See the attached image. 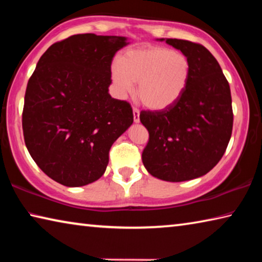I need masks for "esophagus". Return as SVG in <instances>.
<instances>
[{"label": "esophagus", "instance_id": "obj_1", "mask_svg": "<svg viewBox=\"0 0 262 262\" xmlns=\"http://www.w3.org/2000/svg\"><path fill=\"white\" fill-rule=\"evenodd\" d=\"M133 117H134V122L139 123L140 122V111L137 108H133Z\"/></svg>", "mask_w": 262, "mask_h": 262}]
</instances>
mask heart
<instances>
[{
    "mask_svg": "<svg viewBox=\"0 0 262 262\" xmlns=\"http://www.w3.org/2000/svg\"><path fill=\"white\" fill-rule=\"evenodd\" d=\"M115 91L126 97L134 90L145 107L161 111L180 99L190 77V62L183 53L161 46L127 51L111 68Z\"/></svg>",
    "mask_w": 262,
    "mask_h": 262,
    "instance_id": "b5f03b06",
    "label": "heart"
}]
</instances>
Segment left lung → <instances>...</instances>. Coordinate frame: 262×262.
Returning a JSON list of instances; mask_svg holds the SVG:
<instances>
[{"label": "left lung", "instance_id": "obj_1", "mask_svg": "<svg viewBox=\"0 0 262 262\" xmlns=\"http://www.w3.org/2000/svg\"><path fill=\"white\" fill-rule=\"evenodd\" d=\"M179 50L190 62L183 96L162 111H142L149 132L142 162L155 178L179 183L208 173L227 150L233 114L229 83L206 47L180 39H157Z\"/></svg>", "mask_w": 262, "mask_h": 262}]
</instances>
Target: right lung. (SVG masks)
I'll return each mask as SVG.
<instances>
[{
    "label": "right lung",
    "mask_w": 262,
    "mask_h": 262,
    "mask_svg": "<svg viewBox=\"0 0 262 262\" xmlns=\"http://www.w3.org/2000/svg\"><path fill=\"white\" fill-rule=\"evenodd\" d=\"M128 43L119 35L75 34L39 59L25 92L23 133L31 157L56 183L98 180L112 144L134 121L130 105L108 94L113 56Z\"/></svg>",
    "instance_id": "1"
}]
</instances>
